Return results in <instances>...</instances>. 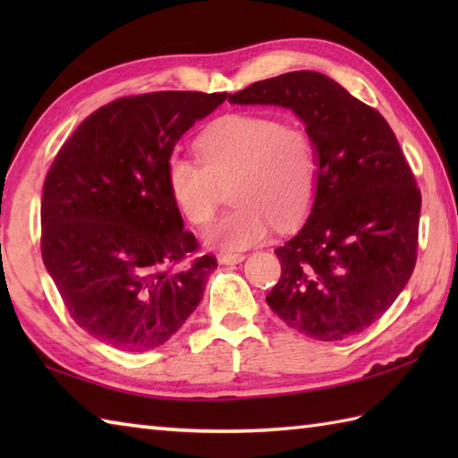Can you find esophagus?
<instances>
[{
    "label": "esophagus",
    "instance_id": "esophagus-1",
    "mask_svg": "<svg viewBox=\"0 0 458 458\" xmlns=\"http://www.w3.org/2000/svg\"><path fill=\"white\" fill-rule=\"evenodd\" d=\"M244 254H230V251H226V254H220L218 256V261L222 266H234V264H240V261H244Z\"/></svg>",
    "mask_w": 458,
    "mask_h": 458
}]
</instances>
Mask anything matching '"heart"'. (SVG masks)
<instances>
[{"label": "heart", "mask_w": 458, "mask_h": 458, "mask_svg": "<svg viewBox=\"0 0 458 458\" xmlns=\"http://www.w3.org/2000/svg\"><path fill=\"white\" fill-rule=\"evenodd\" d=\"M197 161L171 155L167 187L191 224H207L216 208V182H228L236 208L204 232L208 246L224 251L261 244L274 224L295 226L317 191V151L297 125L256 114H228L197 141Z\"/></svg>", "instance_id": "b5f03b06"}]
</instances>
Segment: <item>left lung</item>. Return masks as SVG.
Listing matches in <instances>:
<instances>
[{
	"mask_svg": "<svg viewBox=\"0 0 458 458\" xmlns=\"http://www.w3.org/2000/svg\"><path fill=\"white\" fill-rule=\"evenodd\" d=\"M228 102L291 110L317 151L313 207L276 250L269 309L327 343L362 333L402 293L417 258L421 194L390 123L313 71L254 82Z\"/></svg>",
	"mask_w": 458,
	"mask_h": 458,
	"instance_id": "1",
	"label": "left lung"
}]
</instances>
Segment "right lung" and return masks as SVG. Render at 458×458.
<instances>
[{"instance_id":"right-lung-1","label":"right lung","mask_w":458,"mask_h":458,"mask_svg":"<svg viewBox=\"0 0 458 458\" xmlns=\"http://www.w3.org/2000/svg\"><path fill=\"white\" fill-rule=\"evenodd\" d=\"M226 94L153 92L90 114L43 187L41 254L76 325L125 352L157 348L199 307L216 259L197 251L167 161Z\"/></svg>"}]
</instances>
